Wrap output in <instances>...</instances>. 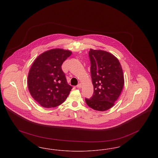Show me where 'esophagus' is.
I'll return each mask as SVG.
<instances>
[{
    "instance_id": "1",
    "label": "esophagus",
    "mask_w": 158,
    "mask_h": 158,
    "mask_svg": "<svg viewBox=\"0 0 158 158\" xmlns=\"http://www.w3.org/2000/svg\"><path fill=\"white\" fill-rule=\"evenodd\" d=\"M76 87H77V88H81V87H82V85H81V83H79V84L76 86Z\"/></svg>"
}]
</instances>
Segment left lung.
Here are the masks:
<instances>
[{"instance_id":"1","label":"left lung","mask_w":158,"mask_h":158,"mask_svg":"<svg viewBox=\"0 0 158 158\" xmlns=\"http://www.w3.org/2000/svg\"><path fill=\"white\" fill-rule=\"evenodd\" d=\"M89 57L94 94L85 102L91 108L104 111L120 97L124 83L123 69L118 60L108 52L90 49Z\"/></svg>"}]
</instances>
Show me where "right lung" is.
Listing matches in <instances>:
<instances>
[{"mask_svg":"<svg viewBox=\"0 0 158 158\" xmlns=\"http://www.w3.org/2000/svg\"><path fill=\"white\" fill-rule=\"evenodd\" d=\"M71 54L68 50L52 49L40 55L33 63L28 76V89L42 106H57L68 98L72 86L67 82L61 65Z\"/></svg>","mask_w":158,"mask_h":158,"instance_id":"right-lung-1","label":"right lung"}]
</instances>
